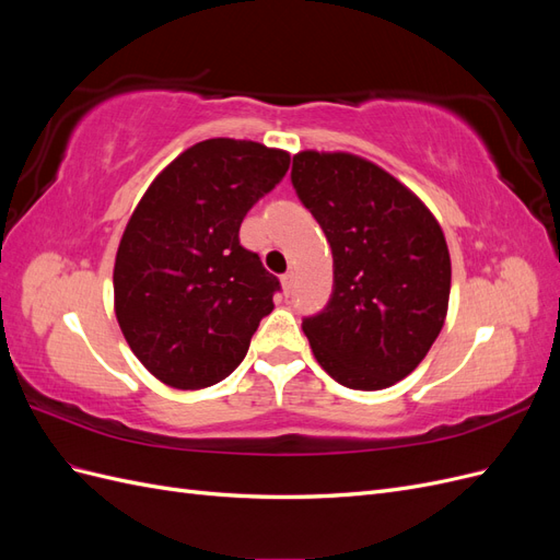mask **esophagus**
<instances>
[{
    "mask_svg": "<svg viewBox=\"0 0 560 560\" xmlns=\"http://www.w3.org/2000/svg\"><path fill=\"white\" fill-rule=\"evenodd\" d=\"M294 270H287V273L282 276V290H284V294H290L292 292V287H294Z\"/></svg>",
    "mask_w": 560,
    "mask_h": 560,
    "instance_id": "obj_1",
    "label": "esophagus"
}]
</instances>
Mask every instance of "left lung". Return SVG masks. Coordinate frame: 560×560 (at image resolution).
Returning <instances> with one entry per match:
<instances>
[{
	"label": "left lung",
	"instance_id": "left-lung-1",
	"mask_svg": "<svg viewBox=\"0 0 560 560\" xmlns=\"http://www.w3.org/2000/svg\"><path fill=\"white\" fill-rule=\"evenodd\" d=\"M292 184L334 257L331 299L303 319L315 360L350 389L395 385L444 327L451 257L442 226L399 179L343 151H301Z\"/></svg>",
	"mask_w": 560,
	"mask_h": 560
}]
</instances>
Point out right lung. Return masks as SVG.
<instances>
[{"instance_id":"1","label":"right lung","mask_w":560,"mask_h":560,"mask_svg":"<svg viewBox=\"0 0 560 560\" xmlns=\"http://www.w3.org/2000/svg\"><path fill=\"white\" fill-rule=\"evenodd\" d=\"M290 171V154L214 138L151 182L118 243L114 311L130 350L177 389L226 378L247 354L280 280L238 231Z\"/></svg>"}]
</instances>
